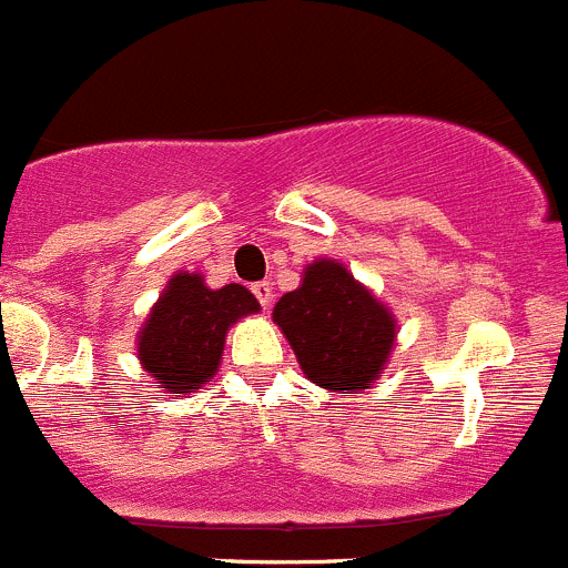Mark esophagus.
I'll use <instances>...</instances> for the list:
<instances>
[{"instance_id":"34e87169","label":"esophagus","mask_w":568,"mask_h":568,"mask_svg":"<svg viewBox=\"0 0 568 568\" xmlns=\"http://www.w3.org/2000/svg\"><path fill=\"white\" fill-rule=\"evenodd\" d=\"M251 292H254L256 301H260L265 308L273 303V284L271 282H256L254 286H251Z\"/></svg>"}]
</instances>
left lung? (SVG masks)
<instances>
[{
	"label": "left lung",
	"instance_id": "1",
	"mask_svg": "<svg viewBox=\"0 0 568 568\" xmlns=\"http://www.w3.org/2000/svg\"><path fill=\"white\" fill-rule=\"evenodd\" d=\"M273 320L312 384L339 395L369 389L389 362L395 314L336 260H317L286 292Z\"/></svg>",
	"mask_w": 568,
	"mask_h": 568
}]
</instances>
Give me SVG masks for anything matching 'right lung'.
<instances>
[{"label": "right lung", "instance_id": "add662e5", "mask_svg": "<svg viewBox=\"0 0 568 568\" xmlns=\"http://www.w3.org/2000/svg\"><path fill=\"white\" fill-rule=\"evenodd\" d=\"M256 312L260 301L243 284L210 290L201 273H176L140 328V364L168 395L201 389L215 378L229 328Z\"/></svg>", "mask_w": 568, "mask_h": 568}]
</instances>
